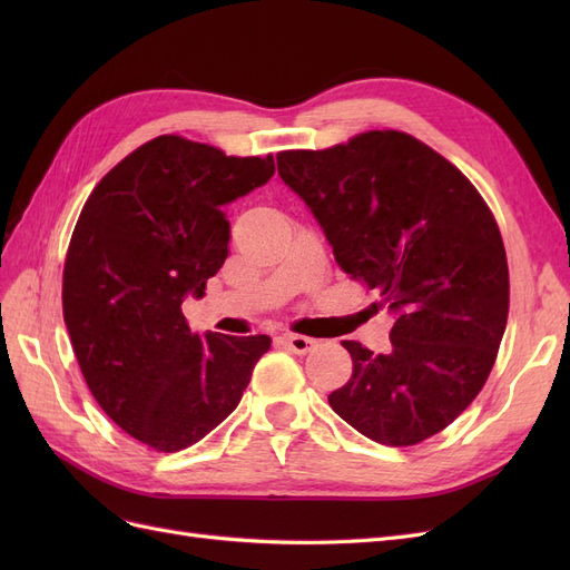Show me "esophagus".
Wrapping results in <instances>:
<instances>
[{"instance_id":"34e87169","label":"esophagus","mask_w":570,"mask_h":570,"mask_svg":"<svg viewBox=\"0 0 570 570\" xmlns=\"http://www.w3.org/2000/svg\"><path fill=\"white\" fill-rule=\"evenodd\" d=\"M283 342L285 347L292 352V354H306L312 352L316 347V340L314 337H306V335H292V333H285L283 335Z\"/></svg>"}]
</instances>
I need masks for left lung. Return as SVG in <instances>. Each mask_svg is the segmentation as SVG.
<instances>
[{"instance_id":"obj_1","label":"left lung","mask_w":570,"mask_h":570,"mask_svg":"<svg viewBox=\"0 0 570 570\" xmlns=\"http://www.w3.org/2000/svg\"><path fill=\"white\" fill-rule=\"evenodd\" d=\"M275 159L337 266L394 316L385 354L342 342L354 371L327 402L373 442L433 438L475 400L504 337L509 266L488 204L454 164L400 130Z\"/></svg>"}]
</instances>
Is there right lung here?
I'll return each mask as SVG.
<instances>
[{
    "instance_id": "right-lung-1",
    "label": "right lung",
    "mask_w": 570,
    "mask_h": 570,
    "mask_svg": "<svg viewBox=\"0 0 570 570\" xmlns=\"http://www.w3.org/2000/svg\"><path fill=\"white\" fill-rule=\"evenodd\" d=\"M273 157H226L178 135L154 137L85 202L63 266V321L85 383L128 435L180 452L243 400L268 335H197L187 295L228 256L223 206L266 185Z\"/></svg>"
}]
</instances>
